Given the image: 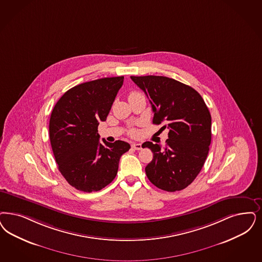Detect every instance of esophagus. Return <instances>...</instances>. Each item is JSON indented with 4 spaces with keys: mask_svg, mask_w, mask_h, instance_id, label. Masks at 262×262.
<instances>
[{
    "mask_svg": "<svg viewBox=\"0 0 262 262\" xmlns=\"http://www.w3.org/2000/svg\"><path fill=\"white\" fill-rule=\"evenodd\" d=\"M132 147H133L134 149H136V150H141V149H142V146H141L140 143H133Z\"/></svg>",
    "mask_w": 262,
    "mask_h": 262,
    "instance_id": "obj_1",
    "label": "esophagus"
}]
</instances>
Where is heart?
I'll return each instance as SVG.
<instances>
[{"label": "heart", "mask_w": 262, "mask_h": 262, "mask_svg": "<svg viewBox=\"0 0 262 262\" xmlns=\"http://www.w3.org/2000/svg\"><path fill=\"white\" fill-rule=\"evenodd\" d=\"M136 94H138V93L133 92V93H130V94H129V96H133V95H136ZM129 96H128V97H129ZM129 135L132 136H136V130H135V129H132V130L129 132Z\"/></svg>", "instance_id": "heart-1"}]
</instances>
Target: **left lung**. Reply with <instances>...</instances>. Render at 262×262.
<instances>
[{"mask_svg":"<svg viewBox=\"0 0 262 262\" xmlns=\"http://www.w3.org/2000/svg\"><path fill=\"white\" fill-rule=\"evenodd\" d=\"M152 105L153 123L169 129L165 147L145 142L153 160L145 167L157 188L176 191L196 178L211 144V114L199 92L165 76H130Z\"/></svg>","mask_w":262,"mask_h":262,"instance_id":"obj_1","label":"left lung"}]
</instances>
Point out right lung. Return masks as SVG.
I'll return each instance as SVG.
<instances>
[{
  "label": "right lung",
  "instance_id": "add662e5",
  "mask_svg": "<svg viewBox=\"0 0 262 262\" xmlns=\"http://www.w3.org/2000/svg\"><path fill=\"white\" fill-rule=\"evenodd\" d=\"M124 76L85 82L67 91L55 104L49 137L59 171L76 190L98 191L116 177L121 156L130 145L99 142L98 126L105 121Z\"/></svg>",
  "mask_w": 262,
  "mask_h": 262
}]
</instances>
